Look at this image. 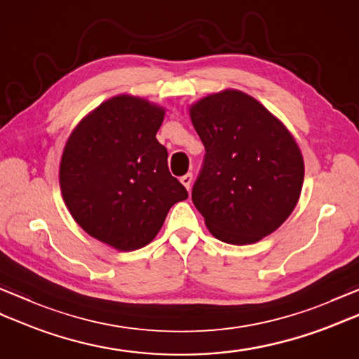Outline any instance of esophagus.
I'll list each match as a JSON object with an SVG mask.
<instances>
[{"label": "esophagus", "mask_w": 359, "mask_h": 359, "mask_svg": "<svg viewBox=\"0 0 359 359\" xmlns=\"http://www.w3.org/2000/svg\"><path fill=\"white\" fill-rule=\"evenodd\" d=\"M180 182H182V184H184L185 185V188L188 189V191H189V188H191V182H193V174L191 172H188V174H185L184 175V177H182L180 179Z\"/></svg>", "instance_id": "34e87169"}]
</instances>
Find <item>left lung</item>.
Masks as SVG:
<instances>
[{
    "instance_id": "8db88e82",
    "label": "left lung",
    "mask_w": 359,
    "mask_h": 359,
    "mask_svg": "<svg viewBox=\"0 0 359 359\" xmlns=\"http://www.w3.org/2000/svg\"><path fill=\"white\" fill-rule=\"evenodd\" d=\"M205 147L193 203L216 239L248 245L285 222L299 201L304 158L294 137L256 98L238 89L189 108Z\"/></svg>"
}]
</instances>
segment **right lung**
I'll list each match as a JSON object with an SVG mask.
<instances>
[{"label": "right lung", "instance_id": "add662e5", "mask_svg": "<svg viewBox=\"0 0 359 359\" xmlns=\"http://www.w3.org/2000/svg\"><path fill=\"white\" fill-rule=\"evenodd\" d=\"M162 106L121 94L74 128L60 162L63 201L83 230L118 251L156 238L168 211L188 191L168 170L156 139Z\"/></svg>", "mask_w": 359, "mask_h": 359}]
</instances>
